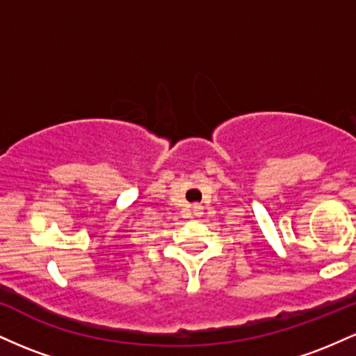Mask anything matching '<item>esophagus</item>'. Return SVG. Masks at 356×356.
Returning a JSON list of instances; mask_svg holds the SVG:
<instances>
[{
	"label": "esophagus",
	"instance_id": "34e87169",
	"mask_svg": "<svg viewBox=\"0 0 356 356\" xmlns=\"http://www.w3.org/2000/svg\"><path fill=\"white\" fill-rule=\"evenodd\" d=\"M192 212H194V216H201L202 214L201 204H194V206H192Z\"/></svg>",
	"mask_w": 356,
	"mask_h": 356
}]
</instances>
